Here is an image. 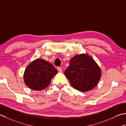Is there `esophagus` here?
<instances>
[{"label":"esophagus","instance_id":"34e87169","mask_svg":"<svg viewBox=\"0 0 126 126\" xmlns=\"http://www.w3.org/2000/svg\"><path fill=\"white\" fill-rule=\"evenodd\" d=\"M57 70H58V71L59 72H62V71H63L62 68H61V67H58L57 68Z\"/></svg>","mask_w":126,"mask_h":126}]
</instances>
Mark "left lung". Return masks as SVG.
I'll return each instance as SVG.
<instances>
[{"label":"left lung","mask_w":126,"mask_h":126,"mask_svg":"<svg viewBox=\"0 0 126 126\" xmlns=\"http://www.w3.org/2000/svg\"><path fill=\"white\" fill-rule=\"evenodd\" d=\"M64 73L71 85L81 92L94 89L101 77V70L95 61L84 54L72 58Z\"/></svg>","instance_id":"obj_1"}]
</instances>
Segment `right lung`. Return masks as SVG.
Segmentation results:
<instances>
[{"label": "right lung", "mask_w": 126, "mask_h": 126, "mask_svg": "<svg viewBox=\"0 0 126 126\" xmlns=\"http://www.w3.org/2000/svg\"><path fill=\"white\" fill-rule=\"evenodd\" d=\"M57 73V70L52 64L45 60L37 59L25 69L24 80L31 89L42 90L49 85L52 78Z\"/></svg>", "instance_id": "add662e5"}]
</instances>
